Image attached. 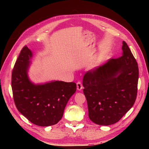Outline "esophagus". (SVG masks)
<instances>
[{"instance_id": "34e87169", "label": "esophagus", "mask_w": 149, "mask_h": 149, "mask_svg": "<svg viewBox=\"0 0 149 149\" xmlns=\"http://www.w3.org/2000/svg\"><path fill=\"white\" fill-rule=\"evenodd\" d=\"M83 88V85L80 81H78L77 83V89L78 91H81Z\"/></svg>"}]
</instances>
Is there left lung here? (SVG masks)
Returning a JSON list of instances; mask_svg holds the SVG:
<instances>
[{"instance_id": "left-lung-1", "label": "left lung", "mask_w": 149, "mask_h": 149, "mask_svg": "<svg viewBox=\"0 0 149 149\" xmlns=\"http://www.w3.org/2000/svg\"><path fill=\"white\" fill-rule=\"evenodd\" d=\"M122 56L89 70L83 79L89 117L94 123L109 126L118 122L134 104L139 70L128 45L123 42Z\"/></svg>"}]
</instances>
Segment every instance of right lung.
Here are the masks:
<instances>
[{
    "mask_svg": "<svg viewBox=\"0 0 149 149\" xmlns=\"http://www.w3.org/2000/svg\"><path fill=\"white\" fill-rule=\"evenodd\" d=\"M33 56L25 46L14 65L11 81L14 101L17 110L30 122L39 126H52L61 119L77 85L58 80L40 84L31 81L28 72Z\"/></svg>",
    "mask_w": 149,
    "mask_h": 149,
    "instance_id": "add662e5",
    "label": "right lung"
}]
</instances>
